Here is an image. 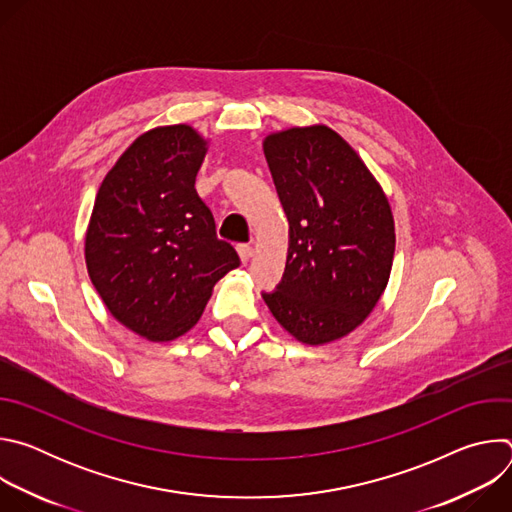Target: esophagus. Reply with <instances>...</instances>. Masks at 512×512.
<instances>
[{
  "label": "esophagus",
  "instance_id": "obj_1",
  "mask_svg": "<svg viewBox=\"0 0 512 512\" xmlns=\"http://www.w3.org/2000/svg\"><path fill=\"white\" fill-rule=\"evenodd\" d=\"M237 251H239V257H241L243 263H247V261L253 257V247H251V245L241 243V245H237Z\"/></svg>",
  "mask_w": 512,
  "mask_h": 512
}]
</instances>
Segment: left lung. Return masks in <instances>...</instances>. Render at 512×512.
<instances>
[{"label":"left lung","mask_w":512,"mask_h":512,"mask_svg":"<svg viewBox=\"0 0 512 512\" xmlns=\"http://www.w3.org/2000/svg\"><path fill=\"white\" fill-rule=\"evenodd\" d=\"M263 152L289 221L281 281L263 300L306 344L346 336L387 287L395 225L379 182L330 127H294L265 139Z\"/></svg>","instance_id":"8db88e82"}]
</instances>
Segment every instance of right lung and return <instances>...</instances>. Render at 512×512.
I'll return each mask as SVG.
<instances>
[{"instance_id":"add662e5","label":"right lung","mask_w":512,"mask_h":512,"mask_svg":"<svg viewBox=\"0 0 512 512\" xmlns=\"http://www.w3.org/2000/svg\"><path fill=\"white\" fill-rule=\"evenodd\" d=\"M204 154L206 141L188 125L143 133L105 176L93 206L89 277L107 310L154 342L188 332L214 283L241 265L194 188Z\"/></svg>"}]
</instances>
